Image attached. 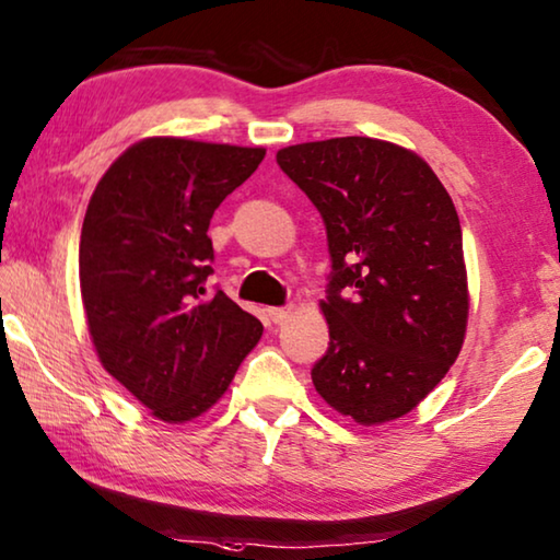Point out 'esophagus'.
I'll return each mask as SVG.
<instances>
[{
	"instance_id": "obj_1",
	"label": "esophagus",
	"mask_w": 560,
	"mask_h": 560,
	"mask_svg": "<svg viewBox=\"0 0 560 560\" xmlns=\"http://www.w3.org/2000/svg\"><path fill=\"white\" fill-rule=\"evenodd\" d=\"M291 314H294V306H273V308H269V318L273 324L289 322Z\"/></svg>"
}]
</instances>
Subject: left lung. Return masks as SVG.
<instances>
[{
  "mask_svg": "<svg viewBox=\"0 0 560 560\" xmlns=\"http://www.w3.org/2000/svg\"><path fill=\"white\" fill-rule=\"evenodd\" d=\"M322 214L331 281L318 396L361 425L413 411L458 359L468 324L454 201L423 159L392 141L336 137L279 149Z\"/></svg>",
  "mask_w": 560,
  "mask_h": 560,
  "instance_id": "left-lung-1",
  "label": "left lung"
}]
</instances>
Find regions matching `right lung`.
<instances>
[{
	"label": "right lung",
	"instance_id": "1",
	"mask_svg": "<svg viewBox=\"0 0 560 560\" xmlns=\"http://www.w3.org/2000/svg\"><path fill=\"white\" fill-rule=\"evenodd\" d=\"M266 149L149 137L106 168L89 199L79 287L106 374L166 423L209 411L264 326L224 291L207 299L209 221Z\"/></svg>",
	"mask_w": 560,
	"mask_h": 560
}]
</instances>
